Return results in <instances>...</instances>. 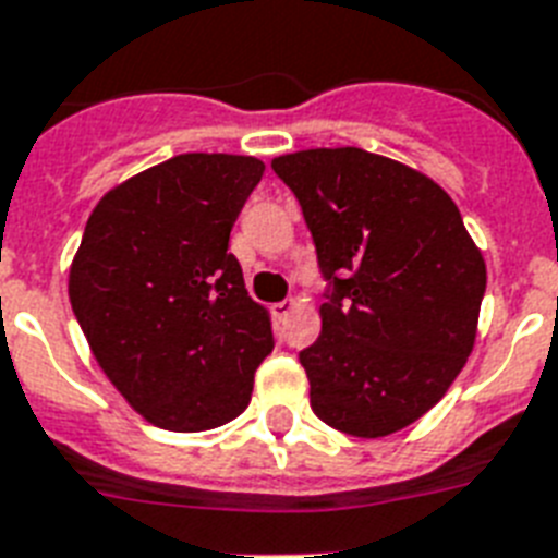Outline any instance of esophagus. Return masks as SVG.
Instances as JSON below:
<instances>
[{"label": "esophagus", "instance_id": "obj_1", "mask_svg": "<svg viewBox=\"0 0 558 558\" xmlns=\"http://www.w3.org/2000/svg\"><path fill=\"white\" fill-rule=\"evenodd\" d=\"M296 311V302L293 300H284V302H276L274 305V319L276 323H288V316Z\"/></svg>", "mask_w": 558, "mask_h": 558}]
</instances>
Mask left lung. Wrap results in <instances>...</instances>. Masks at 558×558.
<instances>
[{
    "instance_id": "left-lung-1",
    "label": "left lung",
    "mask_w": 558,
    "mask_h": 558,
    "mask_svg": "<svg viewBox=\"0 0 558 558\" xmlns=\"http://www.w3.org/2000/svg\"><path fill=\"white\" fill-rule=\"evenodd\" d=\"M323 270V331L300 351L319 421L356 438L438 403L475 342L487 267L432 178L356 146L274 158Z\"/></svg>"
}]
</instances>
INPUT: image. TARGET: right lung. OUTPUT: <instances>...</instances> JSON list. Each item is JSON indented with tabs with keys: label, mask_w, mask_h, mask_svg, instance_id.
<instances>
[{
	"label": "right lung",
	"mask_w": 558,
	"mask_h": 558,
	"mask_svg": "<svg viewBox=\"0 0 558 558\" xmlns=\"http://www.w3.org/2000/svg\"><path fill=\"white\" fill-rule=\"evenodd\" d=\"M262 172L251 155H175L114 186L88 216L71 307L114 389L160 429L239 417L274 351L270 316L227 253Z\"/></svg>",
	"instance_id": "1"
}]
</instances>
